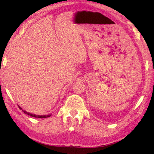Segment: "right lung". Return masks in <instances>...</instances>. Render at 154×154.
<instances>
[{
    "label": "right lung",
    "instance_id": "add662e5",
    "mask_svg": "<svg viewBox=\"0 0 154 154\" xmlns=\"http://www.w3.org/2000/svg\"><path fill=\"white\" fill-rule=\"evenodd\" d=\"M20 109H21L20 107ZM24 112L25 113H27V114H28L29 116H32V117H35V118H41V119H45V118L50 117V116H51V115H46V116H36V115H35V114H31V113H27L26 111H24Z\"/></svg>",
    "mask_w": 154,
    "mask_h": 154
}]
</instances>
